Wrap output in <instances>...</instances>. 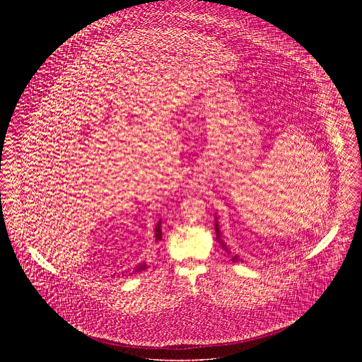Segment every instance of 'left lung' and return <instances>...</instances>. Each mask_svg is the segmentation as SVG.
Masks as SVG:
<instances>
[{"mask_svg": "<svg viewBox=\"0 0 362 362\" xmlns=\"http://www.w3.org/2000/svg\"><path fill=\"white\" fill-rule=\"evenodd\" d=\"M214 230H216V241L223 247V250L224 251H227L228 252V248H227V244L223 241V237H221V231H220V227H218V223H217V217H216V224H214ZM233 262H238L240 258L235 255V257H233Z\"/></svg>", "mask_w": 362, "mask_h": 362, "instance_id": "obj_1", "label": "left lung"}]
</instances>
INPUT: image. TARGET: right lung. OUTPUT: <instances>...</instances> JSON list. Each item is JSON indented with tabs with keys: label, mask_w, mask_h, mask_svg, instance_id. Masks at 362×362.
Here are the masks:
<instances>
[{
	"label": "right lung",
	"mask_w": 362,
	"mask_h": 362,
	"mask_svg": "<svg viewBox=\"0 0 362 362\" xmlns=\"http://www.w3.org/2000/svg\"><path fill=\"white\" fill-rule=\"evenodd\" d=\"M155 238L156 243H158L161 240V220H158V223L156 224L155 227ZM148 267L146 263H139L134 270H128V272H124L122 276H131V274H135V273H139V272H144L145 269Z\"/></svg>",
	"instance_id": "1"
}]
</instances>
